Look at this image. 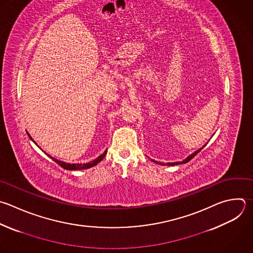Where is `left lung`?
<instances>
[{"mask_svg": "<svg viewBox=\"0 0 253 253\" xmlns=\"http://www.w3.org/2000/svg\"><path fill=\"white\" fill-rule=\"evenodd\" d=\"M206 145H207V143H206V144H205V145H204L203 147H201L200 149H198L197 151L193 152V153H192L191 155H189V156H188L187 158H185V159H184L183 161H179V162H169V163H167V165H170V166H174V165H179V164H185V163L189 162V161H190V160H191V159H192L193 157H195V156H196V155H197V154H198V153H199V152H200V151H201V150H202V149H203V148H204V147H205ZM151 161H153V162H155V163H157V164H160V165H165L164 163H161V162H159V163H158L157 161H154L153 159H151Z\"/></svg>", "mask_w": 253, "mask_h": 253, "instance_id": "8db88e82", "label": "left lung"}]
</instances>
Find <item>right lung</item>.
Masks as SVG:
<instances>
[{
	"mask_svg": "<svg viewBox=\"0 0 253 253\" xmlns=\"http://www.w3.org/2000/svg\"><path fill=\"white\" fill-rule=\"evenodd\" d=\"M28 135L30 136V138L36 143V141L33 139V137L30 135V133L28 132ZM37 144V143H36ZM38 145V144H37ZM39 146V145H38ZM40 147V146H39ZM41 148V147H40ZM107 149H106V151L103 153V154H101L99 157H97L96 159H94L93 161H91V162H88V163H84V164H77V163H73V164H71V163H66V162H63V161H61V160H58V159H56V158H54V157H52V156H50L49 154H47V153H45L47 156H49V158H51L53 161H55L57 164H59L62 168H64V169H66V170H82V169H88V168H91V167H93V166H95V165H97L99 162H101L103 159H104V157H105V155L107 154Z\"/></svg>",
	"mask_w": 253,
	"mask_h": 253,
	"instance_id": "add662e5",
	"label": "right lung"
}]
</instances>
